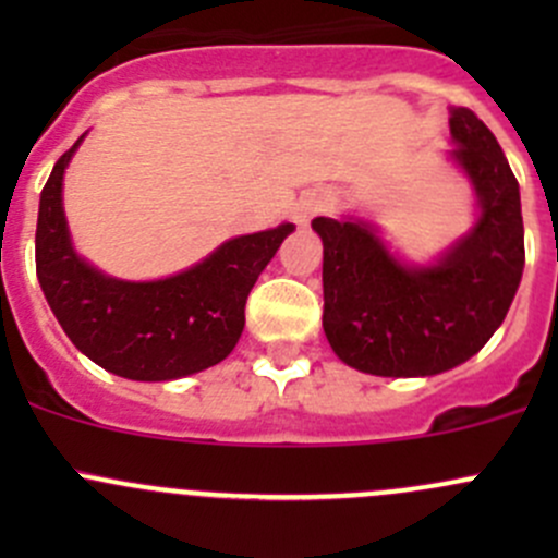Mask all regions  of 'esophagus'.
I'll list each match as a JSON object with an SVG mask.
<instances>
[{"mask_svg":"<svg viewBox=\"0 0 558 558\" xmlns=\"http://www.w3.org/2000/svg\"><path fill=\"white\" fill-rule=\"evenodd\" d=\"M324 207H326L324 196H320V194H305L300 202H296V207H294L296 223H302V227H305V223L311 221L315 213H320Z\"/></svg>","mask_w":558,"mask_h":558,"instance_id":"1","label":"esophagus"}]
</instances>
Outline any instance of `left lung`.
Masks as SVG:
<instances>
[{
  "instance_id": "1",
  "label": "left lung",
  "mask_w": 558,
  "mask_h": 558,
  "mask_svg": "<svg viewBox=\"0 0 558 558\" xmlns=\"http://www.w3.org/2000/svg\"><path fill=\"white\" fill-rule=\"evenodd\" d=\"M453 159L470 174L481 218L440 264H399L373 229L315 218L324 243V331L353 369L418 378L475 356L510 311L523 272L519 180L492 129L470 110L451 116Z\"/></svg>"
}]
</instances>
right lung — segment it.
Wrapping results in <instances>:
<instances>
[{
  "label": "right lung",
  "instance_id": "1",
  "mask_svg": "<svg viewBox=\"0 0 558 558\" xmlns=\"http://www.w3.org/2000/svg\"><path fill=\"white\" fill-rule=\"evenodd\" d=\"M81 140L45 183L35 234L37 278L61 329L92 362L129 380H172L223 362L243 335L253 283L294 227L229 240L167 280L107 278L75 256L61 210V178Z\"/></svg>",
  "mask_w": 558,
  "mask_h": 558
}]
</instances>
